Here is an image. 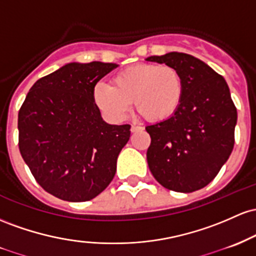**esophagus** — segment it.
I'll use <instances>...</instances> for the list:
<instances>
[{"label":"esophagus","mask_w":256,"mask_h":256,"mask_svg":"<svg viewBox=\"0 0 256 256\" xmlns=\"http://www.w3.org/2000/svg\"><path fill=\"white\" fill-rule=\"evenodd\" d=\"M130 130H132V132L142 130V127H140V126H132V127H130Z\"/></svg>","instance_id":"1"}]
</instances>
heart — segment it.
<instances>
[{"label": "heart", "mask_w": 256, "mask_h": 256, "mask_svg": "<svg viewBox=\"0 0 256 256\" xmlns=\"http://www.w3.org/2000/svg\"><path fill=\"white\" fill-rule=\"evenodd\" d=\"M184 96V81L173 66L152 62L132 65L112 77V86L99 82L93 100L108 118L120 120L132 100L138 112L150 122H163L176 112Z\"/></svg>", "instance_id": "heart-1"}]
</instances>
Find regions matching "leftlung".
Returning <instances> with one entry per match:
<instances>
[{
    "label": "left lung",
    "instance_id": "left-lung-1",
    "mask_svg": "<svg viewBox=\"0 0 256 256\" xmlns=\"http://www.w3.org/2000/svg\"><path fill=\"white\" fill-rule=\"evenodd\" d=\"M148 62L173 66L184 96L170 118L148 126V164L163 188L176 192L203 188L216 176L234 145L237 108L221 74L190 54L170 52Z\"/></svg>",
    "mask_w": 256,
    "mask_h": 256
}]
</instances>
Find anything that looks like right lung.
<instances>
[{"label":"right lung","mask_w":256,"mask_h":256,"mask_svg":"<svg viewBox=\"0 0 256 256\" xmlns=\"http://www.w3.org/2000/svg\"><path fill=\"white\" fill-rule=\"evenodd\" d=\"M112 62H70L42 77L19 110V150L36 182L68 202H86L112 182L130 126L102 120L93 88Z\"/></svg>","instance_id":"right-lung-1"}]
</instances>
